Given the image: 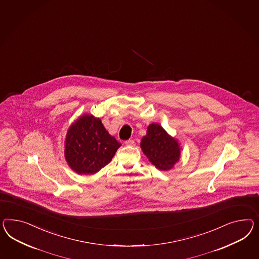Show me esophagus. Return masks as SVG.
Masks as SVG:
<instances>
[{
	"instance_id": "esophagus-1",
	"label": "esophagus",
	"mask_w": 259,
	"mask_h": 259,
	"mask_svg": "<svg viewBox=\"0 0 259 259\" xmlns=\"http://www.w3.org/2000/svg\"><path fill=\"white\" fill-rule=\"evenodd\" d=\"M126 146H135V141L133 140H126Z\"/></svg>"
}]
</instances>
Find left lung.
<instances>
[{"label":"left lung","mask_w":259,"mask_h":259,"mask_svg":"<svg viewBox=\"0 0 259 259\" xmlns=\"http://www.w3.org/2000/svg\"><path fill=\"white\" fill-rule=\"evenodd\" d=\"M140 147L149 161L161 170L174 168L181 157L182 147L178 140L157 123L148 126L147 134L141 139Z\"/></svg>","instance_id":"obj_1"}]
</instances>
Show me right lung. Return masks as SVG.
Segmentation results:
<instances>
[{
	"label": "right lung",
	"instance_id": "obj_1",
	"mask_svg": "<svg viewBox=\"0 0 259 259\" xmlns=\"http://www.w3.org/2000/svg\"><path fill=\"white\" fill-rule=\"evenodd\" d=\"M120 146L106 131L101 119L84 114L68 129L65 159L78 175H93L110 163Z\"/></svg>",
	"mask_w": 259,
	"mask_h": 259
}]
</instances>
